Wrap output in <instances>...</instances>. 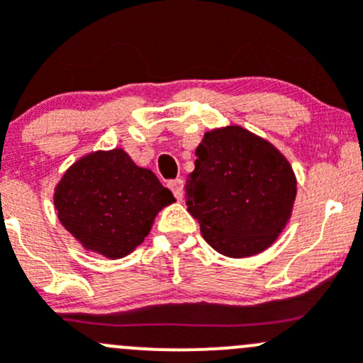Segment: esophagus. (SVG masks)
<instances>
[{"instance_id":"1","label":"esophagus","mask_w":363,"mask_h":363,"mask_svg":"<svg viewBox=\"0 0 363 363\" xmlns=\"http://www.w3.org/2000/svg\"><path fill=\"white\" fill-rule=\"evenodd\" d=\"M182 184H184V182H182V179H174V181L168 182V188L172 189V193H174L175 199L177 200L182 199Z\"/></svg>"}]
</instances>
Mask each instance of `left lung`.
<instances>
[{
    "mask_svg": "<svg viewBox=\"0 0 363 363\" xmlns=\"http://www.w3.org/2000/svg\"><path fill=\"white\" fill-rule=\"evenodd\" d=\"M186 181V205L203 239L232 258L267 250L290 219L294 170L263 138L240 126L205 133Z\"/></svg>",
    "mask_w": 363,
    "mask_h": 363,
    "instance_id": "obj_1",
    "label": "left lung"
}]
</instances>
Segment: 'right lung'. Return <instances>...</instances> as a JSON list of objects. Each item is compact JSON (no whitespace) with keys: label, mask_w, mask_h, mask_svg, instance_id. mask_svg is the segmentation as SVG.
<instances>
[{"label":"right lung","mask_w":363,"mask_h":363,"mask_svg":"<svg viewBox=\"0 0 363 363\" xmlns=\"http://www.w3.org/2000/svg\"><path fill=\"white\" fill-rule=\"evenodd\" d=\"M172 202L170 189L123 149L84 156L68 168L54 193L65 228L86 250L108 258L126 256L144 242L156 214Z\"/></svg>","instance_id":"obj_1"}]
</instances>
